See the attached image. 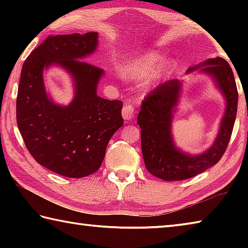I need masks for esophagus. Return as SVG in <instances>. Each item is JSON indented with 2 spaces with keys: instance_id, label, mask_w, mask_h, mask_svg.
Segmentation results:
<instances>
[{
  "instance_id": "1",
  "label": "esophagus",
  "mask_w": 248,
  "mask_h": 248,
  "mask_svg": "<svg viewBox=\"0 0 248 248\" xmlns=\"http://www.w3.org/2000/svg\"><path fill=\"white\" fill-rule=\"evenodd\" d=\"M136 115V108L131 104H125L123 108V117L124 120H131Z\"/></svg>"
}]
</instances>
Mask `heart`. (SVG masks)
Listing matches in <instances>:
<instances>
[{"instance_id": "heart-1", "label": "heart", "mask_w": 248, "mask_h": 248, "mask_svg": "<svg viewBox=\"0 0 248 248\" xmlns=\"http://www.w3.org/2000/svg\"><path fill=\"white\" fill-rule=\"evenodd\" d=\"M173 61H166V57L156 50H150L130 59L123 69L124 78L136 82H145L146 87H153L162 82L174 69Z\"/></svg>"}]
</instances>
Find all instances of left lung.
<instances>
[{
    "label": "left lung",
    "instance_id": "obj_1",
    "mask_svg": "<svg viewBox=\"0 0 248 248\" xmlns=\"http://www.w3.org/2000/svg\"><path fill=\"white\" fill-rule=\"evenodd\" d=\"M186 73L208 75L223 96L225 108L212 144L203 152L191 154L176 144L171 130L185 81L171 79L145 97L137 121L144 164L150 174L166 182L194 177L216 165L228 148L236 118L238 94L228 61L220 57L208 59L188 68Z\"/></svg>",
    "mask_w": 248,
    "mask_h": 248
}]
</instances>
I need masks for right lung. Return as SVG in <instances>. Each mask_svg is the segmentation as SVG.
<instances>
[{
	"mask_svg": "<svg viewBox=\"0 0 248 248\" xmlns=\"http://www.w3.org/2000/svg\"><path fill=\"white\" fill-rule=\"evenodd\" d=\"M97 47V31L49 36L20 72L16 118L25 145L37 163L65 177L94 174L124 124L123 102L97 95L104 70L84 61ZM52 66L73 79L75 96L68 105L54 102L45 90L43 73Z\"/></svg>",
	"mask_w": 248,
	"mask_h": 248,
	"instance_id": "1",
	"label": "right lung"
}]
</instances>
